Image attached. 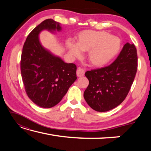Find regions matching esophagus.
<instances>
[{
    "mask_svg": "<svg viewBox=\"0 0 151 151\" xmlns=\"http://www.w3.org/2000/svg\"><path fill=\"white\" fill-rule=\"evenodd\" d=\"M85 73V70L84 68L79 67L77 68V70H76V75H77V76H78V77H80V76H84Z\"/></svg>",
    "mask_w": 151,
    "mask_h": 151,
    "instance_id": "esophagus-1",
    "label": "esophagus"
}]
</instances>
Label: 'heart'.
Segmentation results:
<instances>
[{"instance_id":"obj_1","label":"heart","mask_w":151,"mask_h":151,"mask_svg":"<svg viewBox=\"0 0 151 151\" xmlns=\"http://www.w3.org/2000/svg\"><path fill=\"white\" fill-rule=\"evenodd\" d=\"M121 41L118 37L105 31L84 30L77 36V42L66 40V47L71 57H80L82 51H88L87 59L91 65H106L118 54Z\"/></svg>"}]
</instances>
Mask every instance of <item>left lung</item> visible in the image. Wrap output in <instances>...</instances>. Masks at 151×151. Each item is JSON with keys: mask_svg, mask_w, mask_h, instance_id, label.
<instances>
[{"mask_svg": "<svg viewBox=\"0 0 151 151\" xmlns=\"http://www.w3.org/2000/svg\"><path fill=\"white\" fill-rule=\"evenodd\" d=\"M137 66V48L127 42L111 65L85 73L89 81L84 92L86 103L98 112H106L119 106L131 89Z\"/></svg>", "mask_w": 151, "mask_h": 151, "instance_id": "left-lung-1", "label": "left lung"}]
</instances>
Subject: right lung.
I'll list each match as a JSON object with an SVG mask.
<instances>
[{
  "mask_svg": "<svg viewBox=\"0 0 151 151\" xmlns=\"http://www.w3.org/2000/svg\"><path fill=\"white\" fill-rule=\"evenodd\" d=\"M61 30L58 22L48 19L28 35L22 48L20 71L25 91L33 103L42 108H51L59 103L76 80V66L66 63L40 44L39 33Z\"/></svg>",
  "mask_w": 151,
  "mask_h": 151,
  "instance_id": "1",
  "label": "right lung"
}]
</instances>
